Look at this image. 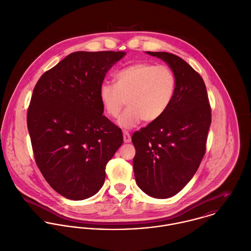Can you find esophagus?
<instances>
[{
    "mask_svg": "<svg viewBox=\"0 0 251 251\" xmlns=\"http://www.w3.org/2000/svg\"><path fill=\"white\" fill-rule=\"evenodd\" d=\"M124 141H125V143H129V142L131 141V136H130V134H129L128 132H126V131L124 132Z\"/></svg>",
    "mask_w": 251,
    "mask_h": 251,
    "instance_id": "obj_1",
    "label": "esophagus"
}]
</instances>
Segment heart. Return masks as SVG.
<instances>
[{"mask_svg":"<svg viewBox=\"0 0 251 251\" xmlns=\"http://www.w3.org/2000/svg\"><path fill=\"white\" fill-rule=\"evenodd\" d=\"M116 84L103 83L99 98L104 111L117 118L127 102L128 108L118 124L131 128L143 119L153 123L162 118L171 105L175 94L176 79L170 68L152 63H136L120 70Z\"/></svg>","mask_w":251,"mask_h":251,"instance_id":"b5f03b06","label":"heart"}]
</instances>
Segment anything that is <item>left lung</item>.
Wrapping results in <instances>:
<instances>
[{
	"label": "left lung",
	"mask_w": 251,
	"mask_h": 251,
	"mask_svg": "<svg viewBox=\"0 0 251 251\" xmlns=\"http://www.w3.org/2000/svg\"><path fill=\"white\" fill-rule=\"evenodd\" d=\"M146 53L171 68L176 88L165 115L135 131L133 170L138 187L156 199L180 192L193 178L205 154L211 109L202 78L185 60L168 52Z\"/></svg>",
	"instance_id": "8db88e82"
}]
</instances>
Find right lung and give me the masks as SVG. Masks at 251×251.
Returning a JSON list of instances; mask_svg holds the SVG:
<instances>
[{
	"instance_id": "right-lung-1",
	"label": "right lung",
	"mask_w": 251,
	"mask_h": 251,
	"mask_svg": "<svg viewBox=\"0 0 251 251\" xmlns=\"http://www.w3.org/2000/svg\"><path fill=\"white\" fill-rule=\"evenodd\" d=\"M124 51H76L35 85L27 126L36 164L59 195L82 201L105 181L107 163L123 144L121 128L103 116L99 87Z\"/></svg>"
}]
</instances>
